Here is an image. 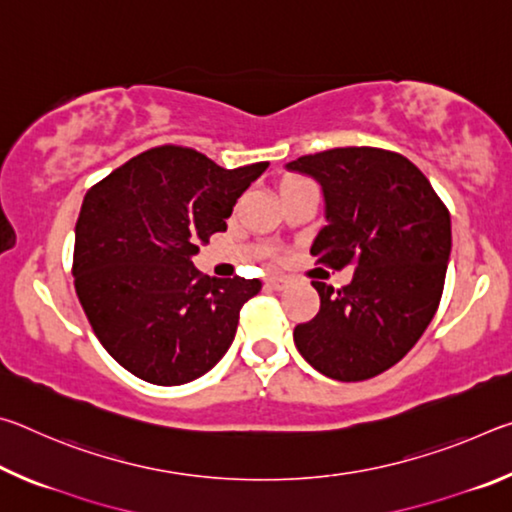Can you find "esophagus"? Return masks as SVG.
<instances>
[{
    "label": "esophagus",
    "instance_id": "obj_1",
    "mask_svg": "<svg viewBox=\"0 0 512 512\" xmlns=\"http://www.w3.org/2000/svg\"><path fill=\"white\" fill-rule=\"evenodd\" d=\"M266 287L271 291H284L289 287V282L284 280V277H268L266 280Z\"/></svg>",
    "mask_w": 512,
    "mask_h": 512
}]
</instances>
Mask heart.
I'll return each mask as SVG.
<instances>
[{
	"label": "heart",
	"instance_id": "heart-1",
	"mask_svg": "<svg viewBox=\"0 0 512 512\" xmlns=\"http://www.w3.org/2000/svg\"><path fill=\"white\" fill-rule=\"evenodd\" d=\"M302 178H289V180H284V185L282 187H287V185H293V183H300Z\"/></svg>",
	"mask_w": 512,
	"mask_h": 512
}]
</instances>
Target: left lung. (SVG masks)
Here are the masks:
<instances>
[{"mask_svg":"<svg viewBox=\"0 0 512 512\" xmlns=\"http://www.w3.org/2000/svg\"><path fill=\"white\" fill-rule=\"evenodd\" d=\"M316 178L327 225L311 255L348 287L311 282L318 314L293 329L296 348L325 377L363 381L395 366L431 323L445 287L452 221L427 176L404 155L345 146L287 164Z\"/></svg>","mask_w":512,"mask_h":512,"instance_id":"obj_1","label":"left lung"}]
</instances>
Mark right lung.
I'll use <instances>...</instances> for the list:
<instances>
[{
  "label": "right lung",
  "mask_w": 512,
  "mask_h": 512,
  "mask_svg": "<svg viewBox=\"0 0 512 512\" xmlns=\"http://www.w3.org/2000/svg\"><path fill=\"white\" fill-rule=\"evenodd\" d=\"M268 162L223 169L185 146L121 164L83 198L74 287L103 348L135 377L178 386L228 352L259 280L207 277L198 246L223 232L237 198Z\"/></svg>",
  "instance_id": "obj_1"
}]
</instances>
